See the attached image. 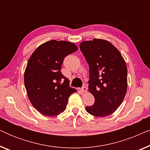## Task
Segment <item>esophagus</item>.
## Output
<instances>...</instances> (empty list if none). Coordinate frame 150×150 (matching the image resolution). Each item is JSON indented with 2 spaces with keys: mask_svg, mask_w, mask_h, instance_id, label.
I'll return each mask as SVG.
<instances>
[{
  "mask_svg": "<svg viewBox=\"0 0 150 150\" xmlns=\"http://www.w3.org/2000/svg\"><path fill=\"white\" fill-rule=\"evenodd\" d=\"M81 91H83V92H87V87H85V86H84V87L81 88Z\"/></svg>",
  "mask_w": 150,
  "mask_h": 150,
  "instance_id": "obj_1",
  "label": "esophagus"
}]
</instances>
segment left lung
Here are the masks:
<instances>
[{"label":"left lung","instance_id":"1","mask_svg":"<svg viewBox=\"0 0 150 150\" xmlns=\"http://www.w3.org/2000/svg\"><path fill=\"white\" fill-rule=\"evenodd\" d=\"M80 49L89 64V91L95 98L86 106L89 114L106 117L113 113L124 99L127 91V66L120 51L108 41H84Z\"/></svg>","mask_w":150,"mask_h":150}]
</instances>
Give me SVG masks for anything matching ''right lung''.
<instances>
[{
	"instance_id": "add662e5",
	"label": "right lung",
	"mask_w": 150,
	"mask_h": 150,
	"mask_svg": "<svg viewBox=\"0 0 150 150\" xmlns=\"http://www.w3.org/2000/svg\"><path fill=\"white\" fill-rule=\"evenodd\" d=\"M71 42L50 40L38 47L28 59L24 71V85L32 105L46 116L64 111L75 89L61 72L63 59L76 52Z\"/></svg>"
}]
</instances>
